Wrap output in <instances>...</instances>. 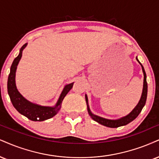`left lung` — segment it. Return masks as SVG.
I'll return each instance as SVG.
<instances>
[{
    "label": "left lung",
    "mask_w": 159,
    "mask_h": 159,
    "mask_svg": "<svg viewBox=\"0 0 159 159\" xmlns=\"http://www.w3.org/2000/svg\"><path fill=\"white\" fill-rule=\"evenodd\" d=\"M136 60L139 62L141 66H142L143 74H144V85H143L142 97H141L140 100H139V103L137 104L136 106L135 107V108L133 110V111H131V112L129 113L128 115L122 117V118H121V119H116V120L105 119V118H102V117L93 114V113H91V111H90V108L89 106V102H88L87 95L85 94V101H86V102H87L88 111H89L90 116H91V118L93 119V120L97 121V122L99 123V124L104 125V126L115 128V127L124 126V125H127L128 123L131 122L133 120H134V119H136L137 116H138L141 111H142L143 107L144 106V105H145V103H146L147 95H148V83H147V80H146L147 76H146L145 70H144V67H143L142 63L139 61V60L137 59V57H136Z\"/></svg>",
    "instance_id": "1"
}]
</instances>
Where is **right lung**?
<instances>
[{"label":"right lung","instance_id":"obj_1","mask_svg":"<svg viewBox=\"0 0 159 159\" xmlns=\"http://www.w3.org/2000/svg\"><path fill=\"white\" fill-rule=\"evenodd\" d=\"M26 46L27 43H25L21 47L18 56L14 60L11 66L10 73H9V77H8L7 82L8 93L10 97V100L13 106L20 114L25 116V117H27L32 121H42L52 118L58 113L60 107H61L62 102L63 100L64 97L68 93V91L72 89L74 83L65 86L61 94L59 97L57 102L54 107L42 106V105H38V104L31 102L26 99H25L17 89L16 84H15V73H16L17 65H18L21 57H22L23 51Z\"/></svg>","mask_w":159,"mask_h":159}]
</instances>
